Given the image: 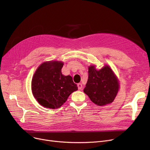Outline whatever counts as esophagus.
I'll return each mask as SVG.
<instances>
[{
    "label": "esophagus",
    "mask_w": 150,
    "mask_h": 150,
    "mask_svg": "<svg viewBox=\"0 0 150 150\" xmlns=\"http://www.w3.org/2000/svg\"><path fill=\"white\" fill-rule=\"evenodd\" d=\"M77 86H78V89H80V90H81V89H82V88H83V85H82L81 83H78V84H77Z\"/></svg>",
    "instance_id": "esophagus-1"
}]
</instances>
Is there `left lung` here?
<instances>
[{
  "instance_id": "8db88e82",
  "label": "left lung",
  "mask_w": 150,
  "mask_h": 150,
  "mask_svg": "<svg viewBox=\"0 0 150 150\" xmlns=\"http://www.w3.org/2000/svg\"><path fill=\"white\" fill-rule=\"evenodd\" d=\"M88 80L84 92L98 106H105L114 101L120 88L119 80L108 65L98 70L96 66L88 67Z\"/></svg>"
}]
</instances>
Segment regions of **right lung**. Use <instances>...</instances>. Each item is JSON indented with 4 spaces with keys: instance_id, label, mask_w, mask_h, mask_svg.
Here are the masks:
<instances>
[{
    "instance_id": "1",
    "label": "right lung",
    "mask_w": 150,
    "mask_h": 150,
    "mask_svg": "<svg viewBox=\"0 0 150 150\" xmlns=\"http://www.w3.org/2000/svg\"><path fill=\"white\" fill-rule=\"evenodd\" d=\"M64 63L45 61L39 66L31 80V91L39 104L50 109L60 108L73 92L78 90L70 75L62 74Z\"/></svg>"
}]
</instances>
